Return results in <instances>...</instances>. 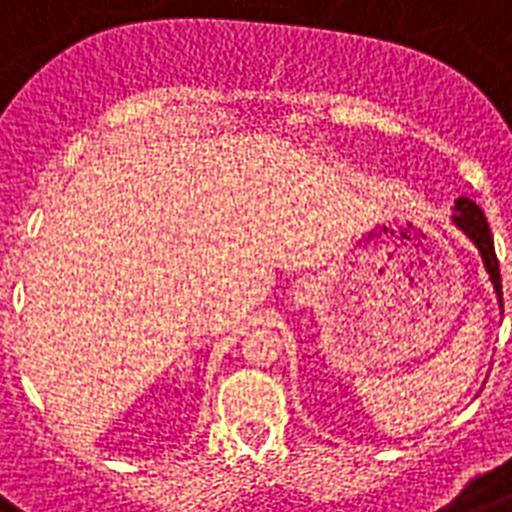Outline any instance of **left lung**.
I'll return each instance as SVG.
<instances>
[{
	"label": "left lung",
	"mask_w": 512,
	"mask_h": 512,
	"mask_svg": "<svg viewBox=\"0 0 512 512\" xmlns=\"http://www.w3.org/2000/svg\"><path fill=\"white\" fill-rule=\"evenodd\" d=\"M452 223L463 231L476 249H479L481 263H484L486 273H489V281H492L494 292L502 305V281H500V263H497V255H494V239L492 231H489V223H486L481 207L468 197H460L452 207Z\"/></svg>",
	"instance_id": "8db88e82"
}]
</instances>
